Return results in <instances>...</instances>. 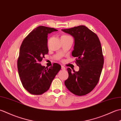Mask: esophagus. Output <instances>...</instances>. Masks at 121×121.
Listing matches in <instances>:
<instances>
[{"instance_id":"obj_1","label":"esophagus","mask_w":121,"mask_h":121,"mask_svg":"<svg viewBox=\"0 0 121 121\" xmlns=\"http://www.w3.org/2000/svg\"><path fill=\"white\" fill-rule=\"evenodd\" d=\"M61 69H62V70H65V68L64 66L61 65Z\"/></svg>"}]
</instances>
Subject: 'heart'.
Returning <instances> with one entry per match:
<instances>
[{"mask_svg":"<svg viewBox=\"0 0 121 121\" xmlns=\"http://www.w3.org/2000/svg\"><path fill=\"white\" fill-rule=\"evenodd\" d=\"M67 36H67V35H65V36H62V37H67Z\"/></svg>","mask_w":121,"mask_h":121,"instance_id":"b5f03b06","label":"heart"}]
</instances>
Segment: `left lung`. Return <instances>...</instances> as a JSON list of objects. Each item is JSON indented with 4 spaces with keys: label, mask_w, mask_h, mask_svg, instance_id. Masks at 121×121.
Wrapping results in <instances>:
<instances>
[{
    "label": "left lung",
    "mask_w": 121,
    "mask_h": 121,
    "mask_svg": "<svg viewBox=\"0 0 121 121\" xmlns=\"http://www.w3.org/2000/svg\"><path fill=\"white\" fill-rule=\"evenodd\" d=\"M62 30L74 38L72 55L76 57L79 68L78 72L67 69L65 85L74 95L84 96L91 91L99 80L104 63L101 43L97 35L84 25Z\"/></svg>",
    "instance_id": "8db88e82"
}]
</instances>
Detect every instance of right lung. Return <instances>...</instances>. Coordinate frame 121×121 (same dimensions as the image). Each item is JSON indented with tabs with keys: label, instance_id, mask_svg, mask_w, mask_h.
<instances>
[{
	"label": "right lung",
	"instance_id": "1",
	"mask_svg": "<svg viewBox=\"0 0 121 121\" xmlns=\"http://www.w3.org/2000/svg\"><path fill=\"white\" fill-rule=\"evenodd\" d=\"M54 28L39 26L33 30L23 41L17 65L22 85L33 95H42L49 89L51 82L60 70L61 65L53 64L50 68L40 62L48 53V34L57 31Z\"/></svg>",
	"mask_w": 121,
	"mask_h": 121
}]
</instances>
